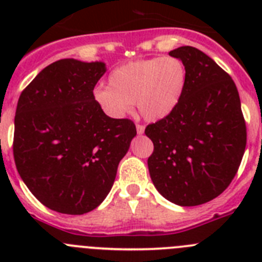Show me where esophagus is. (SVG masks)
Wrapping results in <instances>:
<instances>
[{"label": "esophagus", "mask_w": 262, "mask_h": 262, "mask_svg": "<svg viewBox=\"0 0 262 262\" xmlns=\"http://www.w3.org/2000/svg\"><path fill=\"white\" fill-rule=\"evenodd\" d=\"M144 129H145V127L143 126V124H136V131H138L139 135H142V134H144Z\"/></svg>", "instance_id": "obj_1"}]
</instances>
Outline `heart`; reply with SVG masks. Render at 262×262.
<instances>
[{
    "mask_svg": "<svg viewBox=\"0 0 262 262\" xmlns=\"http://www.w3.org/2000/svg\"><path fill=\"white\" fill-rule=\"evenodd\" d=\"M186 82V67L178 57L139 59L115 68L108 75V86L98 85L93 98L111 118L128 114L135 101L140 115L155 122L177 107Z\"/></svg>",
    "mask_w": 262,
    "mask_h": 262,
    "instance_id": "heart-1",
    "label": "heart"
}]
</instances>
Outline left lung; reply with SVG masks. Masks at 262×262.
Here are the masks:
<instances>
[{
	"label": "left lung",
	"instance_id": "left-lung-1",
	"mask_svg": "<svg viewBox=\"0 0 262 262\" xmlns=\"http://www.w3.org/2000/svg\"><path fill=\"white\" fill-rule=\"evenodd\" d=\"M169 55L186 67V89L168 117L145 127L154 143L148 169L164 198L198 206L221 195L236 176L247 127L235 82L211 57L190 46Z\"/></svg>",
	"mask_w": 262,
	"mask_h": 262
}]
</instances>
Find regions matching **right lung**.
<instances>
[{"label":"right lung","mask_w":262,"mask_h":262,"mask_svg":"<svg viewBox=\"0 0 262 262\" xmlns=\"http://www.w3.org/2000/svg\"><path fill=\"white\" fill-rule=\"evenodd\" d=\"M105 72L101 61L57 60L18 99L15 166L36 200L53 211L81 215L98 207L136 135L133 120L107 117L94 101Z\"/></svg>","instance_id":"1"}]
</instances>
